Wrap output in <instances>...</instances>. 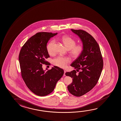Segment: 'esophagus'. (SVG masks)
Listing matches in <instances>:
<instances>
[{"mask_svg":"<svg viewBox=\"0 0 121 121\" xmlns=\"http://www.w3.org/2000/svg\"><path fill=\"white\" fill-rule=\"evenodd\" d=\"M66 71L65 70H64V76H66V75H65V73H66Z\"/></svg>","mask_w":121,"mask_h":121,"instance_id":"1","label":"esophagus"}]
</instances>
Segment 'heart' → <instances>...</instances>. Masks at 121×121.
Wrapping results in <instances>:
<instances>
[{"label": "heart", "mask_w": 121, "mask_h": 121, "mask_svg": "<svg viewBox=\"0 0 121 121\" xmlns=\"http://www.w3.org/2000/svg\"><path fill=\"white\" fill-rule=\"evenodd\" d=\"M61 40L65 44L67 49H69V54L74 58H77L82 53L84 49V47L82 44H76V41L72 37L65 35L61 37ZM55 44L54 40H52L47 46V52L50 55L54 53V46ZM69 58L65 56H59L54 58L53 60V65L62 68H65L67 65L70 63Z\"/></svg>", "instance_id": "b5f03b06"}]
</instances>
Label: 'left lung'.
I'll return each mask as SVG.
<instances>
[{"instance_id": "left-lung-1", "label": "left lung", "mask_w": 121, "mask_h": 121, "mask_svg": "<svg viewBox=\"0 0 121 121\" xmlns=\"http://www.w3.org/2000/svg\"><path fill=\"white\" fill-rule=\"evenodd\" d=\"M80 38L84 49L82 53L71 66L81 71L77 74L75 70L65 74L73 79L67 89L72 95L81 96L95 87L99 79L103 67V60L97 42L91 35L84 30L71 29Z\"/></svg>"}]
</instances>
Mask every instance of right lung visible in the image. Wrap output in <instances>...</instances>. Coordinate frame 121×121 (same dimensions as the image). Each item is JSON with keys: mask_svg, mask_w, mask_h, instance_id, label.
I'll use <instances>...</instances> for the list:
<instances>
[{"mask_svg": "<svg viewBox=\"0 0 121 121\" xmlns=\"http://www.w3.org/2000/svg\"><path fill=\"white\" fill-rule=\"evenodd\" d=\"M57 33L40 32L31 37L22 47L19 56L22 77L27 87L37 95L44 96L54 90L64 74L62 69L54 66L45 72L42 65H49L47 44Z\"/></svg>", "mask_w": 121, "mask_h": 121, "instance_id": "add662e5", "label": "right lung"}]
</instances>
